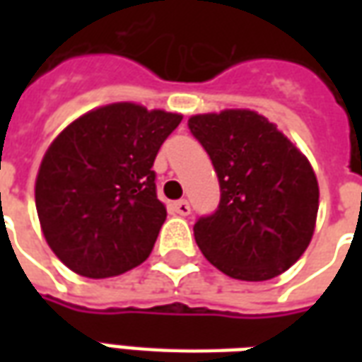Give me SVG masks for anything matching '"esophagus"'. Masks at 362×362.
Returning a JSON list of instances; mask_svg holds the SVG:
<instances>
[{
	"label": "esophagus",
	"instance_id": "34e87169",
	"mask_svg": "<svg viewBox=\"0 0 362 362\" xmlns=\"http://www.w3.org/2000/svg\"><path fill=\"white\" fill-rule=\"evenodd\" d=\"M174 213H178L180 217H186V215H189V211H192V207H189V204L186 202V199H180V202H174L173 205Z\"/></svg>",
	"mask_w": 362,
	"mask_h": 362
}]
</instances>
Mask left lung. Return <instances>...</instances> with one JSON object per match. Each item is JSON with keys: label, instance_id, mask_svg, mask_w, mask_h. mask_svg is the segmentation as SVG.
Returning a JSON list of instances; mask_svg holds the SVG:
<instances>
[{"label": "left lung", "instance_id": "obj_1", "mask_svg": "<svg viewBox=\"0 0 362 362\" xmlns=\"http://www.w3.org/2000/svg\"><path fill=\"white\" fill-rule=\"evenodd\" d=\"M188 127L221 188L219 207L194 225L199 250L233 279L267 281L287 272L308 248L318 215L308 158L258 112L197 114Z\"/></svg>", "mask_w": 362, "mask_h": 362}]
</instances>
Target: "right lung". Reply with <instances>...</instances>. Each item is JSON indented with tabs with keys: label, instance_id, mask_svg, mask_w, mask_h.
<instances>
[{
	"label": "right lung",
	"instance_id": "right-lung-1",
	"mask_svg": "<svg viewBox=\"0 0 362 362\" xmlns=\"http://www.w3.org/2000/svg\"><path fill=\"white\" fill-rule=\"evenodd\" d=\"M180 122V114L116 103L83 114L52 141L36 176V211L71 272L104 279L149 258L166 219L151 168Z\"/></svg>",
	"mask_w": 362,
	"mask_h": 362
}]
</instances>
